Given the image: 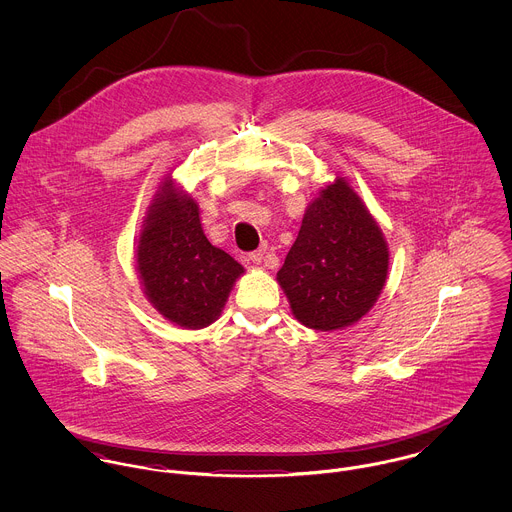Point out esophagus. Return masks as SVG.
Wrapping results in <instances>:
<instances>
[{
	"mask_svg": "<svg viewBox=\"0 0 512 512\" xmlns=\"http://www.w3.org/2000/svg\"><path fill=\"white\" fill-rule=\"evenodd\" d=\"M248 258H250V262H254V264H262V262L266 260V250L250 252V254H248Z\"/></svg>",
	"mask_w": 512,
	"mask_h": 512,
	"instance_id": "34e87169",
	"label": "esophagus"
}]
</instances>
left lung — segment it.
<instances>
[{
	"label": "left lung",
	"instance_id": "left-lung-1",
	"mask_svg": "<svg viewBox=\"0 0 512 512\" xmlns=\"http://www.w3.org/2000/svg\"><path fill=\"white\" fill-rule=\"evenodd\" d=\"M388 244L363 199L335 177L307 205L278 282L293 317L317 331L355 325L388 276Z\"/></svg>",
	"mask_w": 512,
	"mask_h": 512
}]
</instances>
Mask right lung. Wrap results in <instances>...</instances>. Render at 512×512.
I'll list each match as a JSON object with an SVG mask.
<instances>
[{
	"label": "right lung",
	"mask_w": 512,
	"mask_h": 512,
	"mask_svg": "<svg viewBox=\"0 0 512 512\" xmlns=\"http://www.w3.org/2000/svg\"><path fill=\"white\" fill-rule=\"evenodd\" d=\"M136 268L147 301L183 329L215 323L244 268L213 246L201 226L199 205L171 175L147 207Z\"/></svg>",
	"instance_id": "add662e5"
}]
</instances>
